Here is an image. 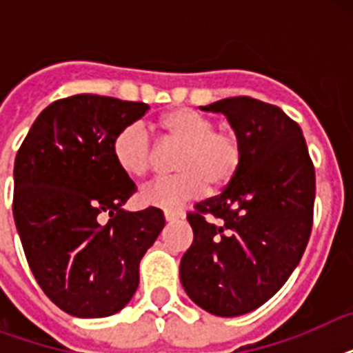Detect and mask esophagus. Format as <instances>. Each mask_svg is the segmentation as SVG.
<instances>
[{"label":"esophagus","instance_id":"34e87169","mask_svg":"<svg viewBox=\"0 0 353 353\" xmlns=\"http://www.w3.org/2000/svg\"><path fill=\"white\" fill-rule=\"evenodd\" d=\"M183 218V210H165V220L166 221H176Z\"/></svg>","mask_w":353,"mask_h":353}]
</instances>
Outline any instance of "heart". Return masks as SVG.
Here are the masks:
<instances>
[{
  "mask_svg": "<svg viewBox=\"0 0 353 353\" xmlns=\"http://www.w3.org/2000/svg\"><path fill=\"white\" fill-rule=\"evenodd\" d=\"M154 128L166 146H177L172 166L176 174L155 179L144 188L141 201L174 210L207 190L229 187L245 161V144L231 126H216L210 115L194 108H174L163 113ZM113 157L126 176L143 177L155 165L157 154L143 128L126 126L115 135Z\"/></svg>",
  "mask_w": 353,
  "mask_h": 353,
  "instance_id": "1",
  "label": "heart"
}]
</instances>
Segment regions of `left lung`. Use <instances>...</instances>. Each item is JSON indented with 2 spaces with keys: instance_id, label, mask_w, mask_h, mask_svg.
I'll use <instances>...</instances> for the list:
<instances>
[{
  "instance_id": "obj_1",
  "label": "left lung",
  "mask_w": 353,
  "mask_h": 353,
  "mask_svg": "<svg viewBox=\"0 0 353 353\" xmlns=\"http://www.w3.org/2000/svg\"><path fill=\"white\" fill-rule=\"evenodd\" d=\"M201 110L229 119L245 161L223 192L187 214L194 240L179 274L199 307L238 317L268 302L301 262L313 227L315 166L301 126L279 106L232 97Z\"/></svg>"
}]
</instances>
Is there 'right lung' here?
Wrapping results in <instances>:
<instances>
[{"mask_svg":"<svg viewBox=\"0 0 353 353\" xmlns=\"http://www.w3.org/2000/svg\"><path fill=\"white\" fill-rule=\"evenodd\" d=\"M148 110L90 93L60 99L16 154L12 212L25 258L43 293L74 317L121 312L165 227L157 207L122 210L137 187L113 157L115 135Z\"/></svg>","mask_w":353,"mask_h":353,"instance_id":"obj_1","label":"right lung"}]
</instances>
